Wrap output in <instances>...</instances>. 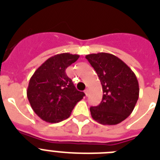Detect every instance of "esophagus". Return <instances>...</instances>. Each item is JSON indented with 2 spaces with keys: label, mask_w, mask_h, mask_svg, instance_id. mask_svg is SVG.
I'll use <instances>...</instances> for the list:
<instances>
[{
  "label": "esophagus",
  "mask_w": 160,
  "mask_h": 160,
  "mask_svg": "<svg viewBox=\"0 0 160 160\" xmlns=\"http://www.w3.org/2000/svg\"><path fill=\"white\" fill-rule=\"evenodd\" d=\"M84 93H85V94H86V96H88V93H89V90H88V88H87V89H86L85 91H84Z\"/></svg>",
  "instance_id": "obj_1"
}]
</instances>
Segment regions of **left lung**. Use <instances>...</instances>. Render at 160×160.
<instances>
[{"label": "left lung", "mask_w": 160, "mask_h": 160, "mask_svg": "<svg viewBox=\"0 0 160 160\" xmlns=\"http://www.w3.org/2000/svg\"><path fill=\"white\" fill-rule=\"evenodd\" d=\"M86 59L96 70L103 89L101 104L90 108L92 118L103 125L118 124L132 113L139 97L135 73L112 54H90Z\"/></svg>", "instance_id": "8db88e82"}]
</instances>
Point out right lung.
<instances>
[{
  "instance_id": "obj_1",
  "label": "right lung",
  "mask_w": 160,
  "mask_h": 160,
  "mask_svg": "<svg viewBox=\"0 0 160 160\" xmlns=\"http://www.w3.org/2000/svg\"><path fill=\"white\" fill-rule=\"evenodd\" d=\"M78 55L58 54L51 56L30 78L27 96L38 117L48 122L68 118L85 94L76 89L66 74V68L77 61Z\"/></svg>"
}]
</instances>
